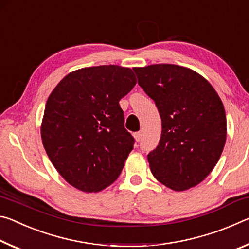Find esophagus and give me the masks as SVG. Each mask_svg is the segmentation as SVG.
<instances>
[{
  "label": "esophagus",
  "instance_id": "esophagus-1",
  "mask_svg": "<svg viewBox=\"0 0 249 249\" xmlns=\"http://www.w3.org/2000/svg\"><path fill=\"white\" fill-rule=\"evenodd\" d=\"M134 137L136 142H141L142 140V133L141 132H137V133H134Z\"/></svg>",
  "mask_w": 249,
  "mask_h": 249
}]
</instances>
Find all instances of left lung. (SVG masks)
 <instances>
[{
    "instance_id": "left-lung-1",
    "label": "left lung",
    "mask_w": 249,
    "mask_h": 249,
    "mask_svg": "<svg viewBox=\"0 0 249 249\" xmlns=\"http://www.w3.org/2000/svg\"><path fill=\"white\" fill-rule=\"evenodd\" d=\"M138 84L161 117V137L147 156L159 182L184 191L203 181L220 159L226 115L208 80L184 67L159 64L133 68Z\"/></svg>"
}]
</instances>
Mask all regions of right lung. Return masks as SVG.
I'll list each match as a JSON object with an SVG mask.
<instances>
[{"mask_svg":"<svg viewBox=\"0 0 249 249\" xmlns=\"http://www.w3.org/2000/svg\"><path fill=\"white\" fill-rule=\"evenodd\" d=\"M135 84L129 68L89 67L67 74L49 95L41 141L53 167L72 187L98 192L119 178L135 142L119 102Z\"/></svg>","mask_w":249,"mask_h":249,"instance_id":"obj_1","label":"right lung"}]
</instances>
